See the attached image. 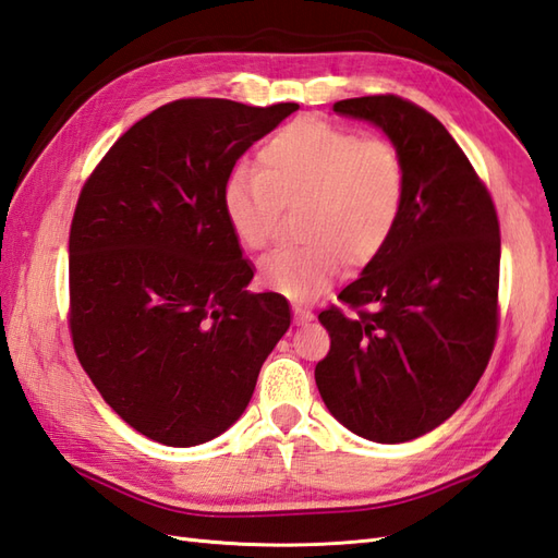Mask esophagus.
Wrapping results in <instances>:
<instances>
[{
	"label": "esophagus",
	"mask_w": 558,
	"mask_h": 558,
	"mask_svg": "<svg viewBox=\"0 0 558 558\" xmlns=\"http://www.w3.org/2000/svg\"><path fill=\"white\" fill-rule=\"evenodd\" d=\"M292 311H294V323H296V326H304V323H308L311 318H314V314H311V311L304 308L302 304H292Z\"/></svg>",
	"instance_id": "1"
}]
</instances>
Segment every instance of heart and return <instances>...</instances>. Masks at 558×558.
I'll return each instance as SVG.
<instances>
[{
  "label": "heart",
  "mask_w": 558,
  "mask_h": 558,
  "mask_svg": "<svg viewBox=\"0 0 558 558\" xmlns=\"http://www.w3.org/2000/svg\"><path fill=\"white\" fill-rule=\"evenodd\" d=\"M407 199V163L385 137H359L326 121H296L238 168L223 190L226 218L247 250L276 238L284 209H302L304 244L270 252L258 278L274 292L308 302L338 278L342 262L371 264L390 242Z\"/></svg>",
  "instance_id": "1"
}]
</instances>
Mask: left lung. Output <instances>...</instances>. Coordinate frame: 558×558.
<instances>
[{
	"mask_svg": "<svg viewBox=\"0 0 558 558\" xmlns=\"http://www.w3.org/2000/svg\"><path fill=\"white\" fill-rule=\"evenodd\" d=\"M407 163V199L385 250L320 311L330 352L316 385L328 411L371 442L442 425L487 368L497 338L499 220L487 187L433 113L395 95L335 101Z\"/></svg>",
	"mask_w": 558,
	"mask_h": 558,
	"instance_id": "1",
	"label": "left lung"
}]
</instances>
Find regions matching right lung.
Here are the masks:
<instances>
[{"label":"right lung","mask_w":558,"mask_h":558,"mask_svg":"<svg viewBox=\"0 0 558 558\" xmlns=\"http://www.w3.org/2000/svg\"><path fill=\"white\" fill-rule=\"evenodd\" d=\"M300 104L178 99L99 161L69 238L71 338L104 401L137 433L194 447L226 433L290 328L254 294L223 190L235 161Z\"/></svg>","instance_id":"add662e5"}]
</instances>
